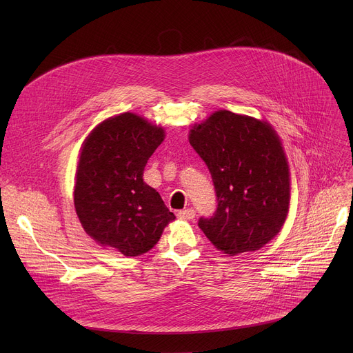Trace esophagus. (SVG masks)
Instances as JSON below:
<instances>
[{
  "label": "esophagus",
  "instance_id": "esophagus-1",
  "mask_svg": "<svg viewBox=\"0 0 353 353\" xmlns=\"http://www.w3.org/2000/svg\"><path fill=\"white\" fill-rule=\"evenodd\" d=\"M177 216L180 219H184V221H191L195 218V211L191 210V208H187V210H183V211H179L177 212Z\"/></svg>",
  "mask_w": 353,
  "mask_h": 353
}]
</instances>
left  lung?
<instances>
[{"instance_id":"8db88e82","label":"left lung","mask_w":353,"mask_h":353,"mask_svg":"<svg viewBox=\"0 0 353 353\" xmlns=\"http://www.w3.org/2000/svg\"><path fill=\"white\" fill-rule=\"evenodd\" d=\"M188 141L205 162L218 207L198 226L229 256L256 251L285 223L290 174L282 142L267 121L219 110L190 130Z\"/></svg>"}]
</instances>
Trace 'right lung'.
<instances>
[{
  "label": "right lung",
  "instance_id": "1",
  "mask_svg": "<svg viewBox=\"0 0 353 353\" xmlns=\"http://www.w3.org/2000/svg\"><path fill=\"white\" fill-rule=\"evenodd\" d=\"M165 130L123 113L96 125L86 137L75 176L74 204L85 232L125 257L152 248L176 216L142 176Z\"/></svg>",
  "mask_w": 353,
  "mask_h": 353
}]
</instances>
